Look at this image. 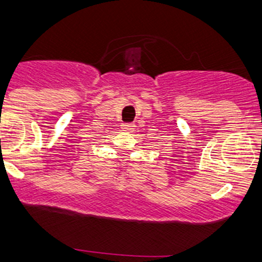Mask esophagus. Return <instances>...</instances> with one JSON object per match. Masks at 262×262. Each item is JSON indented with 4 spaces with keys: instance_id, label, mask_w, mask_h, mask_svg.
<instances>
[{
    "instance_id": "34e87169",
    "label": "esophagus",
    "mask_w": 262,
    "mask_h": 262,
    "mask_svg": "<svg viewBox=\"0 0 262 262\" xmlns=\"http://www.w3.org/2000/svg\"><path fill=\"white\" fill-rule=\"evenodd\" d=\"M121 130L126 131V132H130L134 130V125L132 124H122L121 125Z\"/></svg>"
}]
</instances>
